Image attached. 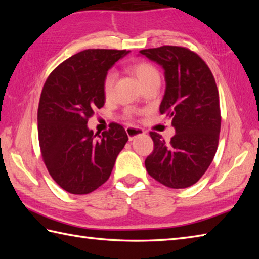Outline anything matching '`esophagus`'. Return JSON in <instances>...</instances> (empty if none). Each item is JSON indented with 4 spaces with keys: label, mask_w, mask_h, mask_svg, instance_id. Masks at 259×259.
Returning a JSON list of instances; mask_svg holds the SVG:
<instances>
[{
    "label": "esophagus",
    "mask_w": 259,
    "mask_h": 259,
    "mask_svg": "<svg viewBox=\"0 0 259 259\" xmlns=\"http://www.w3.org/2000/svg\"><path fill=\"white\" fill-rule=\"evenodd\" d=\"M125 133L128 135L129 140L133 141L135 138H137V137L144 135L145 131L141 128H138V126H126Z\"/></svg>",
    "instance_id": "esophagus-1"
}]
</instances>
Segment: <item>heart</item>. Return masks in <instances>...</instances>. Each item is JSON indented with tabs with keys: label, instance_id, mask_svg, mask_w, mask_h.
<instances>
[{
	"label": "heart",
	"instance_id": "b5f03b06",
	"mask_svg": "<svg viewBox=\"0 0 259 259\" xmlns=\"http://www.w3.org/2000/svg\"><path fill=\"white\" fill-rule=\"evenodd\" d=\"M130 70L137 78V80H138L141 88H144L150 83H155V82H159V83H160V73H159V71L150 63L148 62L135 63L131 65ZM114 81H115V74L112 72V71H110V72H108L106 76H104L103 84H102L103 95L107 99L112 97ZM134 115H135V112L131 111V110H128V111L125 112V117L129 119L134 118Z\"/></svg>",
	"mask_w": 259,
	"mask_h": 259
}]
</instances>
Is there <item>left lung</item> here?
<instances>
[{"label": "left lung", "mask_w": 259, "mask_h": 259, "mask_svg": "<svg viewBox=\"0 0 259 259\" xmlns=\"http://www.w3.org/2000/svg\"><path fill=\"white\" fill-rule=\"evenodd\" d=\"M140 53L164 70L159 110L171 118L176 130L170 142L151 131L155 148L146 169L169 188H187L202 177L217 151L222 117L216 82L206 62L187 48L163 46Z\"/></svg>", "instance_id": "1"}]
</instances>
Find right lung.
Segmentation results:
<instances>
[{"label": "right lung", "instance_id": "add662e5", "mask_svg": "<svg viewBox=\"0 0 259 259\" xmlns=\"http://www.w3.org/2000/svg\"><path fill=\"white\" fill-rule=\"evenodd\" d=\"M129 51L89 49L67 59L48 76L37 109L38 144L49 174L73 195L92 192L109 179L128 136L110 123L93 135L88 120L104 104L109 69Z\"/></svg>", "mask_w": 259, "mask_h": 259}]
</instances>
